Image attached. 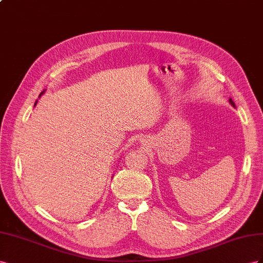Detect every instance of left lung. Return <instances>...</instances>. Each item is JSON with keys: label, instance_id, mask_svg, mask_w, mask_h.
<instances>
[{"label": "left lung", "instance_id": "left-lung-1", "mask_svg": "<svg viewBox=\"0 0 263 263\" xmlns=\"http://www.w3.org/2000/svg\"><path fill=\"white\" fill-rule=\"evenodd\" d=\"M229 102L231 103V106H232V107H235V103H234V101H232L231 99H229Z\"/></svg>", "mask_w": 263, "mask_h": 263}]
</instances>
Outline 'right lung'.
I'll list each match as a JSON object with an SVG mask.
<instances>
[{"label": "right lung", "mask_w": 263, "mask_h": 263, "mask_svg": "<svg viewBox=\"0 0 263 263\" xmlns=\"http://www.w3.org/2000/svg\"><path fill=\"white\" fill-rule=\"evenodd\" d=\"M44 92H45V90H44V91H43V92H42V93H41V95H40V97H41V96H42V95H43V93H44ZM35 104H36V103H35Z\"/></svg>", "instance_id": "add662e5"}]
</instances>
